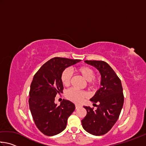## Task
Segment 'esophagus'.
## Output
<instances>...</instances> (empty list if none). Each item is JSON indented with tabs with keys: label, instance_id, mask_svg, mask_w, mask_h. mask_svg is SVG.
<instances>
[{
	"label": "esophagus",
	"instance_id": "1",
	"mask_svg": "<svg viewBox=\"0 0 146 146\" xmlns=\"http://www.w3.org/2000/svg\"><path fill=\"white\" fill-rule=\"evenodd\" d=\"M80 107H81V106L78 105V104H75V108H76V109H78L79 108H80Z\"/></svg>",
	"mask_w": 146,
	"mask_h": 146
}]
</instances>
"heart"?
Listing matches in <instances>:
<instances>
[{"instance_id": "obj_1", "label": "heart", "mask_w": 146, "mask_h": 146, "mask_svg": "<svg viewBox=\"0 0 146 146\" xmlns=\"http://www.w3.org/2000/svg\"><path fill=\"white\" fill-rule=\"evenodd\" d=\"M76 71L88 81L89 86H93L98 83V78L94 76V71L89 66H82L76 68ZM60 80L64 86H68L70 84L71 80V72L69 69L64 70L61 74ZM66 97L75 103H81L85 98L88 97V94L84 91H79L75 88H71L66 93Z\"/></svg>"}]
</instances>
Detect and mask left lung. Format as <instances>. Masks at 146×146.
I'll use <instances>...</instances> for the list:
<instances>
[{
  "instance_id": "obj_1",
  "label": "left lung",
  "mask_w": 146,
  "mask_h": 146,
  "mask_svg": "<svg viewBox=\"0 0 146 146\" xmlns=\"http://www.w3.org/2000/svg\"><path fill=\"white\" fill-rule=\"evenodd\" d=\"M84 62L99 71L101 87L90 99L91 102L99 104L97 106V110H94L90 106H84L87 111V115L82 120V125L84 130L91 135H103L114 125L122 109L123 95L122 83L108 63L100 60Z\"/></svg>"
}]
</instances>
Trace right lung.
I'll return each mask as SVG.
<instances>
[{
    "label": "right lung",
    "instance_id": "obj_1",
    "mask_svg": "<svg viewBox=\"0 0 146 146\" xmlns=\"http://www.w3.org/2000/svg\"><path fill=\"white\" fill-rule=\"evenodd\" d=\"M80 60L55 57L46 62L34 75L29 91V105L35 125L47 136H54L66 129L68 118L75 109L73 102L63 100L55 103L56 94L62 92V71Z\"/></svg>",
    "mask_w": 146,
    "mask_h": 146
}]
</instances>
